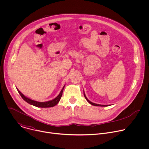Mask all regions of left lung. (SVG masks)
<instances>
[{"instance_id":"obj_1","label":"left lung","mask_w":149,"mask_h":149,"mask_svg":"<svg viewBox=\"0 0 149 149\" xmlns=\"http://www.w3.org/2000/svg\"><path fill=\"white\" fill-rule=\"evenodd\" d=\"M84 95L85 98H86V99L87 100V101L90 104H91V105H95V106H101V107H105V106H107V105H100V104H98L93 103V102H91L90 100H88V98H87V97L86 96V94H85V93H84Z\"/></svg>"}]
</instances>
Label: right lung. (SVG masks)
Returning a JSON list of instances; mask_svg holds the SVG:
<instances>
[{"instance_id": "1", "label": "right lung", "mask_w": 149, "mask_h": 149, "mask_svg": "<svg viewBox=\"0 0 149 149\" xmlns=\"http://www.w3.org/2000/svg\"><path fill=\"white\" fill-rule=\"evenodd\" d=\"M64 87H65V86L63 87V88L61 90L60 93L58 94V95L56 98H55L54 99H53L52 100H50V101H45V102H39V101L32 100L26 97V96H25L17 88V90L18 93H19V94L20 95V96L22 97V98L26 102H27L28 103H29V104H30L32 105H34V106H35V107H37L48 108V107H54V106L56 105L58 103V102L59 101V100H60V99L62 97V92H63V88H64Z\"/></svg>"}]
</instances>
